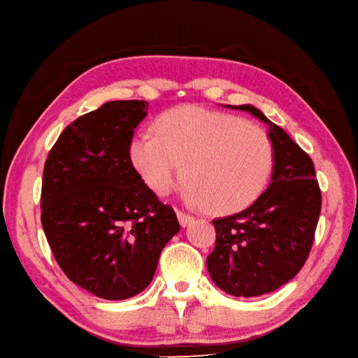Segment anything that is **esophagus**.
Wrapping results in <instances>:
<instances>
[{"label":"esophagus","mask_w":358,"mask_h":358,"mask_svg":"<svg viewBox=\"0 0 358 358\" xmlns=\"http://www.w3.org/2000/svg\"><path fill=\"white\" fill-rule=\"evenodd\" d=\"M178 219H179L180 226H184V228H185L187 224H189L191 222H193L194 217L189 215V214L185 213V211H180V209H178Z\"/></svg>","instance_id":"34e87169"}]
</instances>
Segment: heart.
<instances>
[{"label": "heart", "mask_w": 358, "mask_h": 358, "mask_svg": "<svg viewBox=\"0 0 358 358\" xmlns=\"http://www.w3.org/2000/svg\"><path fill=\"white\" fill-rule=\"evenodd\" d=\"M155 136L136 132L130 164L156 194H167L180 174L189 197L215 213H234L255 202L273 164L263 129L231 113L197 106L174 108L156 120Z\"/></svg>", "instance_id": "b5f03b06"}]
</instances>
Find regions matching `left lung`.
Wrapping results in <instances>:
<instances>
[{
    "label": "left lung",
    "instance_id": "obj_1",
    "mask_svg": "<svg viewBox=\"0 0 358 358\" xmlns=\"http://www.w3.org/2000/svg\"><path fill=\"white\" fill-rule=\"evenodd\" d=\"M246 110L268 126L273 174L267 189L245 211L213 220L215 246L206 258L217 287L232 296H261L299 273L315 241L322 194L315 164L285 130L250 104Z\"/></svg>",
    "mask_w": 358,
    "mask_h": 358
}]
</instances>
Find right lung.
I'll return each mask as SVG.
<instances>
[{
    "instance_id": "add662e5",
    "label": "right lung",
    "mask_w": 358,
    "mask_h": 358,
    "mask_svg": "<svg viewBox=\"0 0 358 358\" xmlns=\"http://www.w3.org/2000/svg\"><path fill=\"white\" fill-rule=\"evenodd\" d=\"M147 109L144 100H118L78 117L43 167L41 222L51 252L69 281L109 301L141 293L180 229L129 159Z\"/></svg>"
}]
</instances>
